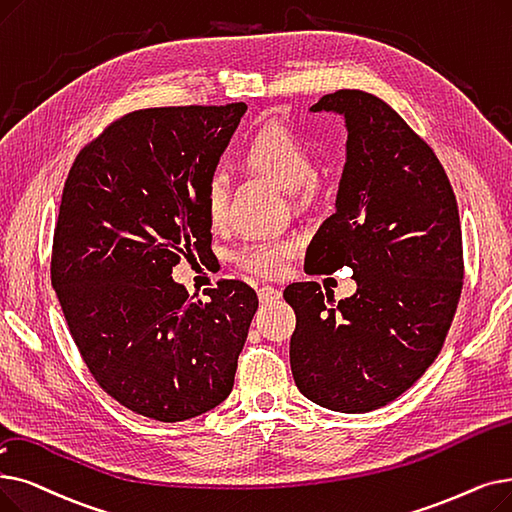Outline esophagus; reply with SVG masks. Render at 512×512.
<instances>
[{
  "instance_id": "1",
  "label": "esophagus",
  "mask_w": 512,
  "mask_h": 512,
  "mask_svg": "<svg viewBox=\"0 0 512 512\" xmlns=\"http://www.w3.org/2000/svg\"><path fill=\"white\" fill-rule=\"evenodd\" d=\"M257 295H259L261 303H272V301L282 297V293L278 291V288H274V286H261L259 291H257Z\"/></svg>"
}]
</instances>
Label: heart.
Here are the masks:
<instances>
[{
	"instance_id": "obj_1",
	"label": "heart",
	"mask_w": 512,
	"mask_h": 512,
	"mask_svg": "<svg viewBox=\"0 0 512 512\" xmlns=\"http://www.w3.org/2000/svg\"><path fill=\"white\" fill-rule=\"evenodd\" d=\"M242 161L251 169L272 177L288 192L311 188L316 173L314 152L293 129L284 125H265L242 150ZM205 211L213 228L224 226L228 217V177L213 173L205 186ZM299 251V240L257 238L236 251V263L263 278H278Z\"/></svg>"
}]
</instances>
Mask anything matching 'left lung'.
Segmentation results:
<instances>
[{
	"label": "left lung",
	"mask_w": 512,
	"mask_h": 512,
	"mask_svg": "<svg viewBox=\"0 0 512 512\" xmlns=\"http://www.w3.org/2000/svg\"><path fill=\"white\" fill-rule=\"evenodd\" d=\"M309 110L345 119L347 157L307 272L351 268L358 291L337 303L318 282L286 288L291 370L314 404L360 414L410 389L446 341L462 291L458 205L435 152L381 98L339 90Z\"/></svg>",
	"instance_id": "obj_1"
}]
</instances>
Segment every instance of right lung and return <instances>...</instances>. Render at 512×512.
Returning a JSON list of instances; mask_svg holds the SVG:
<instances>
[{
  "label": "right lung",
  "instance_id": "1",
  "mask_svg": "<svg viewBox=\"0 0 512 512\" xmlns=\"http://www.w3.org/2000/svg\"><path fill=\"white\" fill-rule=\"evenodd\" d=\"M247 104L144 108L108 125L66 177L52 286L96 383L131 412L180 422L219 406L257 311L240 280L192 299L171 278L211 251L205 186Z\"/></svg>",
  "mask_w": 512,
  "mask_h": 512
}]
</instances>
